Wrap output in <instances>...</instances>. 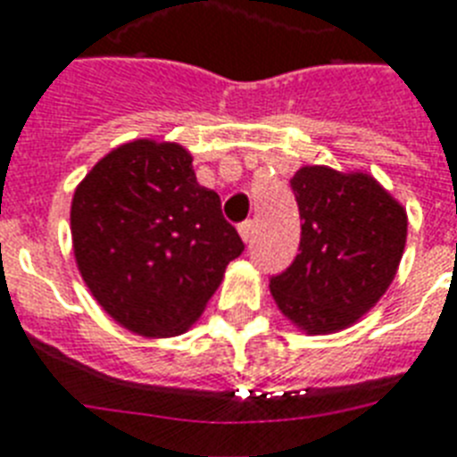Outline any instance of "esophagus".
Returning <instances> with one entry per match:
<instances>
[{"mask_svg":"<svg viewBox=\"0 0 457 457\" xmlns=\"http://www.w3.org/2000/svg\"><path fill=\"white\" fill-rule=\"evenodd\" d=\"M252 221H243V224L238 226V233H240V238L245 240V243H250L252 240Z\"/></svg>","mask_w":457,"mask_h":457,"instance_id":"34e87169","label":"esophagus"}]
</instances>
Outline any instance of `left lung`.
Instances as JSON below:
<instances>
[{
  "label": "left lung",
  "instance_id": "8db88e82",
  "mask_svg": "<svg viewBox=\"0 0 457 457\" xmlns=\"http://www.w3.org/2000/svg\"><path fill=\"white\" fill-rule=\"evenodd\" d=\"M299 254L271 278L287 319L309 335L349 328L378 304L406 247V210L363 171L306 165L290 179Z\"/></svg>",
  "mask_w": 457,
  "mask_h": 457
}]
</instances>
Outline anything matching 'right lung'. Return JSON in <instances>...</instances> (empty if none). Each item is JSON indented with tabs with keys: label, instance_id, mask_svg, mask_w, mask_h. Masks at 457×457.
I'll list each match as a JSON object with an SVG mask.
<instances>
[{
	"label": "right lung",
	"instance_id": "right-lung-1",
	"mask_svg": "<svg viewBox=\"0 0 457 457\" xmlns=\"http://www.w3.org/2000/svg\"><path fill=\"white\" fill-rule=\"evenodd\" d=\"M71 231L91 295L145 337L188 330L245 250L217 193L198 184L191 153L148 138L111 151L82 179Z\"/></svg>",
	"mask_w": 457,
	"mask_h": 457
}]
</instances>
